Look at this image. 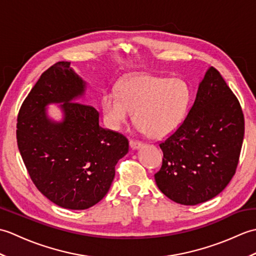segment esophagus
Returning <instances> with one entry per match:
<instances>
[{
    "mask_svg": "<svg viewBox=\"0 0 256 256\" xmlns=\"http://www.w3.org/2000/svg\"><path fill=\"white\" fill-rule=\"evenodd\" d=\"M143 144L138 142V140H130V148L132 150H138L140 148H142Z\"/></svg>",
    "mask_w": 256,
    "mask_h": 256,
    "instance_id": "1",
    "label": "esophagus"
}]
</instances>
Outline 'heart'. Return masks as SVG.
<instances>
[{
    "label": "heart",
    "instance_id": "b5f03b06",
    "mask_svg": "<svg viewBox=\"0 0 256 256\" xmlns=\"http://www.w3.org/2000/svg\"><path fill=\"white\" fill-rule=\"evenodd\" d=\"M192 101V90L179 78L140 74L124 79L120 94L108 91L102 110L112 128L126 124L135 112V121L152 138H164L180 126Z\"/></svg>",
    "mask_w": 256,
    "mask_h": 256
}]
</instances>
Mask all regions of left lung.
<instances>
[{"label":"left lung","instance_id":"obj_1","mask_svg":"<svg viewBox=\"0 0 256 256\" xmlns=\"http://www.w3.org/2000/svg\"><path fill=\"white\" fill-rule=\"evenodd\" d=\"M243 138L240 102L218 70L210 67L187 118L160 144L164 157L155 174L157 187L184 206L216 197L236 174Z\"/></svg>","mask_w":256,"mask_h":256}]
</instances>
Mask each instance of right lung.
Returning a JSON list of instances; mask_svg holds the SVG:
<instances>
[{"label":"right lung","instance_id":"right-lung-1","mask_svg":"<svg viewBox=\"0 0 256 256\" xmlns=\"http://www.w3.org/2000/svg\"><path fill=\"white\" fill-rule=\"evenodd\" d=\"M86 81L59 62L40 76L18 116L16 138L22 158L37 189L62 208L84 210L104 197L116 176V165L128 152V140L99 125L94 106L76 102ZM60 104L62 122L46 108Z\"/></svg>","mask_w":256,"mask_h":256}]
</instances>
